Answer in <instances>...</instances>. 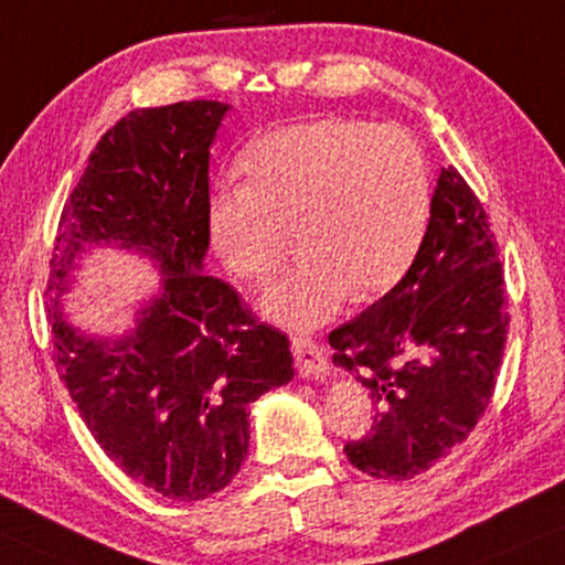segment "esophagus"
<instances>
[{
  "label": "esophagus",
  "instance_id": "34e87169",
  "mask_svg": "<svg viewBox=\"0 0 565 565\" xmlns=\"http://www.w3.org/2000/svg\"><path fill=\"white\" fill-rule=\"evenodd\" d=\"M291 351H294V365H297V373L301 379L322 381L330 373V363L320 351V345L312 343L309 338H294Z\"/></svg>",
  "mask_w": 565,
  "mask_h": 565
}]
</instances>
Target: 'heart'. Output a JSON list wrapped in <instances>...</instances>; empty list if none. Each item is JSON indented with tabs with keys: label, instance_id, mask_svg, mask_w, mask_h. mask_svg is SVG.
<instances>
[{
	"label": "heart",
	"instance_id": "1",
	"mask_svg": "<svg viewBox=\"0 0 565 565\" xmlns=\"http://www.w3.org/2000/svg\"><path fill=\"white\" fill-rule=\"evenodd\" d=\"M250 181L225 179L206 202L222 264L266 281L297 233L301 258L268 286L260 312L286 328H317L351 291L379 297L423 245L433 177L412 132L328 117L266 135L245 158Z\"/></svg>",
	"mask_w": 565,
	"mask_h": 565
}]
</instances>
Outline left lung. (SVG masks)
<instances>
[{"mask_svg": "<svg viewBox=\"0 0 565 565\" xmlns=\"http://www.w3.org/2000/svg\"><path fill=\"white\" fill-rule=\"evenodd\" d=\"M487 212L448 166L415 260L392 291L330 332L335 361L376 404L345 456L376 479L407 481L463 443L494 394L507 343L504 276Z\"/></svg>", "mask_w": 565, "mask_h": 565, "instance_id": "1", "label": "left lung"}]
</instances>
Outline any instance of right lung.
<instances>
[{"instance_id":"add662e5","label":"right lung","mask_w":565,"mask_h":565,"mask_svg":"<svg viewBox=\"0 0 565 565\" xmlns=\"http://www.w3.org/2000/svg\"><path fill=\"white\" fill-rule=\"evenodd\" d=\"M225 102L125 115L63 206L47 279L53 359L78 415L130 479L196 502L225 489L250 443L248 407L294 379L289 338L245 315L210 250V148ZM148 257L162 276L122 337L78 329L62 297L94 249Z\"/></svg>"}]
</instances>
